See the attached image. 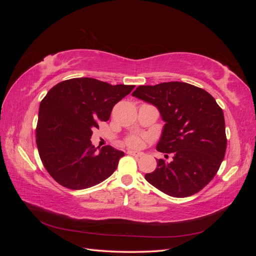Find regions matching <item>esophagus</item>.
<instances>
[{
	"mask_svg": "<svg viewBox=\"0 0 256 256\" xmlns=\"http://www.w3.org/2000/svg\"><path fill=\"white\" fill-rule=\"evenodd\" d=\"M128 154H131V156H134V157H141L142 156V152H134V150H128L127 152Z\"/></svg>",
	"mask_w": 256,
	"mask_h": 256,
	"instance_id": "1",
	"label": "esophagus"
}]
</instances>
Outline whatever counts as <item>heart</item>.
<instances>
[{"mask_svg":"<svg viewBox=\"0 0 256 256\" xmlns=\"http://www.w3.org/2000/svg\"><path fill=\"white\" fill-rule=\"evenodd\" d=\"M127 144L130 147H134V148H140V147L143 145V141L142 138L138 136H131L127 140Z\"/></svg>","mask_w":256,"mask_h":256,"instance_id":"obj_1","label":"heart"}]
</instances>
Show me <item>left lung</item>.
Instances as JSON below:
<instances>
[{
  "mask_svg": "<svg viewBox=\"0 0 256 256\" xmlns=\"http://www.w3.org/2000/svg\"><path fill=\"white\" fill-rule=\"evenodd\" d=\"M132 96L154 106L164 126L156 148L171 154L159 159L145 180L166 194L186 198L209 184L226 150V122L214 98L184 82L141 85Z\"/></svg>",
  "mask_w": 256,
  "mask_h": 256,
  "instance_id": "8db88e82",
  "label": "left lung"
}]
</instances>
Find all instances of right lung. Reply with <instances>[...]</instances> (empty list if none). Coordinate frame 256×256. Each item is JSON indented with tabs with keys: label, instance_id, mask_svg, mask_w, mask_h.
I'll use <instances>...</instances> for the list:
<instances>
[{
	"label": "right lung",
	"instance_id": "right-lung-1",
	"mask_svg": "<svg viewBox=\"0 0 256 256\" xmlns=\"http://www.w3.org/2000/svg\"><path fill=\"white\" fill-rule=\"evenodd\" d=\"M134 85H111L92 78L58 83L42 100L36 143L44 166L60 184L86 189L110 177L124 152L108 145L97 152L92 129L109 120L113 106Z\"/></svg>",
	"mask_w": 256,
	"mask_h": 256
}]
</instances>
